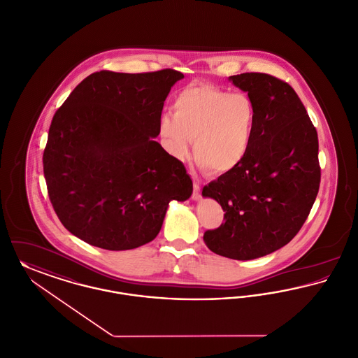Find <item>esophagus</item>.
I'll use <instances>...</instances> for the list:
<instances>
[{
  "instance_id": "34e87169",
  "label": "esophagus",
  "mask_w": 358,
  "mask_h": 358,
  "mask_svg": "<svg viewBox=\"0 0 358 358\" xmlns=\"http://www.w3.org/2000/svg\"><path fill=\"white\" fill-rule=\"evenodd\" d=\"M192 199L194 201H199L201 199V193H200V185L197 182L193 184V194H192Z\"/></svg>"
}]
</instances>
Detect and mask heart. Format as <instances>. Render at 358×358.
I'll use <instances>...</instances> for the list:
<instances>
[{"label":"heart","mask_w":358,"mask_h":358,"mask_svg":"<svg viewBox=\"0 0 358 358\" xmlns=\"http://www.w3.org/2000/svg\"><path fill=\"white\" fill-rule=\"evenodd\" d=\"M257 106L245 93H231L212 84H192L173 101V115L159 120L165 148L185 159L192 141L200 168L224 176L239 168L252 148Z\"/></svg>","instance_id":"heart-1"}]
</instances>
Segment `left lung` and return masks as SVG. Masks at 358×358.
<instances>
[{
  "mask_svg": "<svg viewBox=\"0 0 358 358\" xmlns=\"http://www.w3.org/2000/svg\"><path fill=\"white\" fill-rule=\"evenodd\" d=\"M257 106L252 148L239 168L203 188L226 222L204 234L210 252L248 261L292 241L314 206L320 184L317 134L294 89L269 74L229 78Z\"/></svg>",
  "mask_w": 358,
  "mask_h": 358,
  "instance_id": "8db88e82",
  "label": "left lung"
}]
</instances>
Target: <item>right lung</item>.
Masks as SVG:
<instances>
[{
  "instance_id": "right-lung-1",
  "label": "right lung",
  "mask_w": 358,
  "mask_h": 358,
  "mask_svg": "<svg viewBox=\"0 0 358 358\" xmlns=\"http://www.w3.org/2000/svg\"><path fill=\"white\" fill-rule=\"evenodd\" d=\"M171 69L86 77L51 122L43 170L66 230L106 250H131L161 231L169 203L193 192L182 162L154 141Z\"/></svg>"
}]
</instances>
